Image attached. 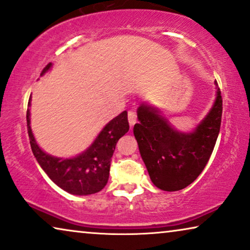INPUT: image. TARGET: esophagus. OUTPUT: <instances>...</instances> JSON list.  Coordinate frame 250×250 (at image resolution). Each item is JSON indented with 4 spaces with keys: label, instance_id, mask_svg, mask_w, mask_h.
I'll return each mask as SVG.
<instances>
[{
    "label": "esophagus",
    "instance_id": "34e87169",
    "mask_svg": "<svg viewBox=\"0 0 250 250\" xmlns=\"http://www.w3.org/2000/svg\"><path fill=\"white\" fill-rule=\"evenodd\" d=\"M127 117H128V123H129V125L131 126H133L136 123V114H135V111H133V110H129L128 111V114H127Z\"/></svg>",
    "mask_w": 250,
    "mask_h": 250
}]
</instances>
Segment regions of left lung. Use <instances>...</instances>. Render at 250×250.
I'll list each match as a JSON object with an SVG mask.
<instances>
[{"instance_id":"1","label":"left lung","mask_w":250,"mask_h":250,"mask_svg":"<svg viewBox=\"0 0 250 250\" xmlns=\"http://www.w3.org/2000/svg\"><path fill=\"white\" fill-rule=\"evenodd\" d=\"M216 98L209 112L192 132L172 127L156 107L142 102L139 124L133 132L152 183L160 190L177 191L193 182L210 158L222 119V97L216 82Z\"/></svg>"}]
</instances>
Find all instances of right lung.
Instances as JSON below:
<instances>
[{"instance_id": "right-lung-1", "label": "right lung", "mask_w": 250, "mask_h": 250, "mask_svg": "<svg viewBox=\"0 0 250 250\" xmlns=\"http://www.w3.org/2000/svg\"><path fill=\"white\" fill-rule=\"evenodd\" d=\"M51 67V62L46 64L41 76L47 73ZM30 99L32 97L29 98L28 107ZM27 129L34 156L52 182L68 193L87 196L99 192L107 184L116 145L118 140L128 132L129 125L127 111L125 110L102 128L93 143L85 151L71 158L51 156L40 148L30 128L29 109H27Z\"/></svg>"}]
</instances>
